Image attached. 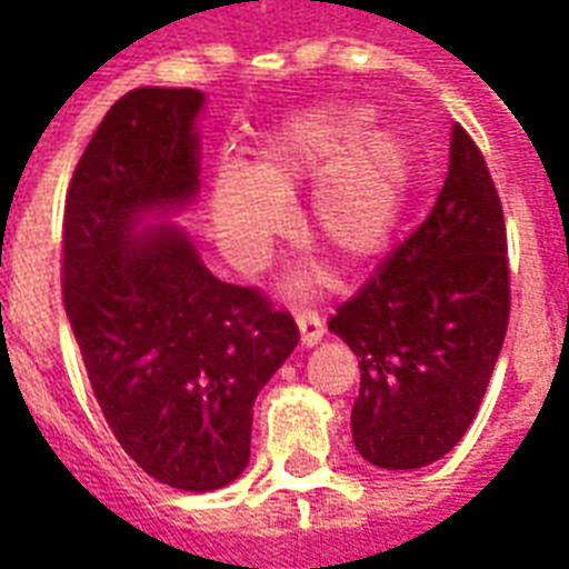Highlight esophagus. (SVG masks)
Listing matches in <instances>:
<instances>
[{"mask_svg": "<svg viewBox=\"0 0 569 569\" xmlns=\"http://www.w3.org/2000/svg\"><path fill=\"white\" fill-rule=\"evenodd\" d=\"M298 330H301V346H316L325 337V319H321L319 312H298Z\"/></svg>", "mask_w": 569, "mask_h": 569, "instance_id": "obj_1", "label": "esophagus"}]
</instances>
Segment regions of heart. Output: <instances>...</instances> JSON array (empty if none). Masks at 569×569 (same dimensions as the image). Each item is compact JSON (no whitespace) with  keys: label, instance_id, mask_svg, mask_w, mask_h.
Listing matches in <instances>:
<instances>
[{"label":"heart","instance_id":"heart-1","mask_svg":"<svg viewBox=\"0 0 569 569\" xmlns=\"http://www.w3.org/2000/svg\"><path fill=\"white\" fill-rule=\"evenodd\" d=\"M357 106L295 114L259 147L253 171L227 164L212 186V214L236 257H259L289 227L286 200L316 182L303 236L342 274L387 257L405 212L413 159L401 138L372 129Z\"/></svg>","mask_w":569,"mask_h":569}]
</instances>
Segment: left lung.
<instances>
[{
    "label": "left lung",
    "instance_id": "1",
    "mask_svg": "<svg viewBox=\"0 0 569 569\" xmlns=\"http://www.w3.org/2000/svg\"><path fill=\"white\" fill-rule=\"evenodd\" d=\"M508 316L502 200L458 123L428 218L328 321L360 360L357 451L380 469H419L455 449L481 407Z\"/></svg>",
    "mask_w": 569,
    "mask_h": 569
}]
</instances>
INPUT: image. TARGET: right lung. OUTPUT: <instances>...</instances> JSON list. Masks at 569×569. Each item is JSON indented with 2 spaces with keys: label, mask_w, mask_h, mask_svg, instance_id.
Returning <instances> with one entry per match:
<instances>
[{
  "label": "right lung",
  "mask_w": 569,
  "mask_h": 569,
  "mask_svg": "<svg viewBox=\"0 0 569 569\" xmlns=\"http://www.w3.org/2000/svg\"><path fill=\"white\" fill-rule=\"evenodd\" d=\"M194 88H136L76 164L61 223V295L100 410L129 458L177 490L241 476L253 401L298 325L253 286L223 283L189 236L141 212L197 194Z\"/></svg>",
  "instance_id": "1"
}]
</instances>
